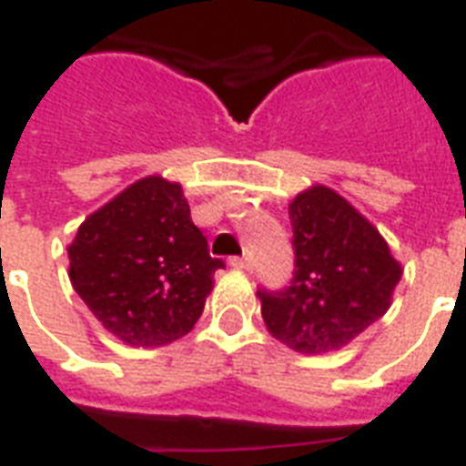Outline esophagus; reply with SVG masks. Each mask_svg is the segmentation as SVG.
<instances>
[{
	"instance_id": "obj_1",
	"label": "esophagus",
	"mask_w": 466,
	"mask_h": 466,
	"mask_svg": "<svg viewBox=\"0 0 466 466\" xmlns=\"http://www.w3.org/2000/svg\"><path fill=\"white\" fill-rule=\"evenodd\" d=\"M229 264L237 267V269H244V272H249V269H252V259H249V257H232Z\"/></svg>"
}]
</instances>
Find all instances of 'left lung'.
Here are the masks:
<instances>
[{"mask_svg":"<svg viewBox=\"0 0 466 466\" xmlns=\"http://www.w3.org/2000/svg\"><path fill=\"white\" fill-rule=\"evenodd\" d=\"M294 279L257 292L274 339L302 354L347 347L387 314L401 264L380 229L342 194L312 184L289 202Z\"/></svg>","mask_w":466,"mask_h":466,"instance_id":"8db88e82","label":"left lung"}]
</instances>
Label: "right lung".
<instances>
[{"instance_id": "right-lung-1", "label": "right lung", "mask_w": 466, "mask_h": 466, "mask_svg": "<svg viewBox=\"0 0 466 466\" xmlns=\"http://www.w3.org/2000/svg\"><path fill=\"white\" fill-rule=\"evenodd\" d=\"M66 254L75 292L129 347H162L189 332L224 267L194 227L182 184L162 174L89 214Z\"/></svg>"}]
</instances>
